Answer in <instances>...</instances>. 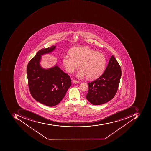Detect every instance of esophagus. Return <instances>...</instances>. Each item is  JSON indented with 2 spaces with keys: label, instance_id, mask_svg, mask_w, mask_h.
<instances>
[{
  "label": "esophagus",
  "instance_id": "34e87169",
  "mask_svg": "<svg viewBox=\"0 0 151 151\" xmlns=\"http://www.w3.org/2000/svg\"><path fill=\"white\" fill-rule=\"evenodd\" d=\"M73 82L74 83H79V82L78 81H77V80H73Z\"/></svg>",
  "mask_w": 151,
  "mask_h": 151
}]
</instances>
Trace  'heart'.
I'll list each match as a JSON object with an SVG mask.
<instances>
[{
	"instance_id": "b5f03b06",
	"label": "heart",
	"mask_w": 151,
	"mask_h": 151,
	"mask_svg": "<svg viewBox=\"0 0 151 151\" xmlns=\"http://www.w3.org/2000/svg\"><path fill=\"white\" fill-rule=\"evenodd\" d=\"M63 63L66 71L73 73L81 68L77 73L79 78L88 77L90 79H96L104 73L106 64V58L104 53L96 51L87 47L72 48L70 54H64Z\"/></svg>"
}]
</instances>
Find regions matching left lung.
I'll use <instances>...</instances> for the list:
<instances>
[{
	"instance_id": "obj_1",
	"label": "left lung",
	"mask_w": 151,
	"mask_h": 151,
	"mask_svg": "<svg viewBox=\"0 0 151 151\" xmlns=\"http://www.w3.org/2000/svg\"><path fill=\"white\" fill-rule=\"evenodd\" d=\"M121 75L120 66L112 55L104 73L93 82L88 83L86 99L94 105L103 104L112 99L117 92Z\"/></svg>"
}]
</instances>
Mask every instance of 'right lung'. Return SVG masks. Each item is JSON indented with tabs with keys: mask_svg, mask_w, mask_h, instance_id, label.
<instances>
[{
	"mask_svg": "<svg viewBox=\"0 0 151 151\" xmlns=\"http://www.w3.org/2000/svg\"><path fill=\"white\" fill-rule=\"evenodd\" d=\"M56 46L42 48L30 61L27 68L29 89L37 102L48 106L58 104L71 86L70 77L57 65L45 69L40 65L41 56L52 52Z\"/></svg>",
	"mask_w": 151,
	"mask_h": 151,
	"instance_id": "1",
	"label": "right lung"
}]
</instances>
